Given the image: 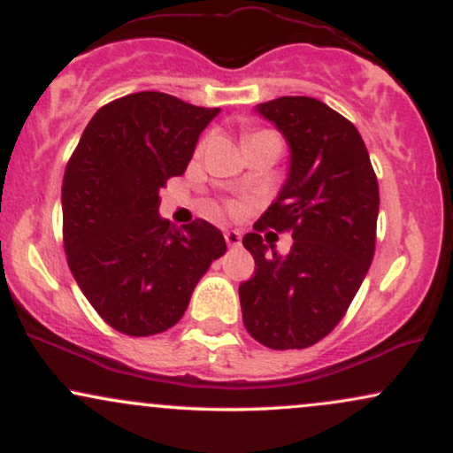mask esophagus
Segmentation results:
<instances>
[{"label":"esophagus","instance_id":"34e87169","mask_svg":"<svg viewBox=\"0 0 453 453\" xmlns=\"http://www.w3.org/2000/svg\"><path fill=\"white\" fill-rule=\"evenodd\" d=\"M226 242L230 244V247H241V234H238L236 230H227Z\"/></svg>","mask_w":453,"mask_h":453}]
</instances>
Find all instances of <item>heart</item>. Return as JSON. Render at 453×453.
<instances>
[{"label":"heart","mask_w":453,"mask_h":453,"mask_svg":"<svg viewBox=\"0 0 453 453\" xmlns=\"http://www.w3.org/2000/svg\"><path fill=\"white\" fill-rule=\"evenodd\" d=\"M259 134H270V132H256L253 136H259ZM253 136H249V138H253Z\"/></svg>","instance_id":"b5f03b06"}]
</instances>
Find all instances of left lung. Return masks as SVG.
Returning <instances> with one entry per match:
<instances>
[{"label":"left lung","mask_w":453,"mask_h":453,"mask_svg":"<svg viewBox=\"0 0 453 453\" xmlns=\"http://www.w3.org/2000/svg\"><path fill=\"white\" fill-rule=\"evenodd\" d=\"M256 111L288 140L289 173L242 238L257 266L238 288L242 321L270 349H304L334 330L371 268L377 176L360 132L324 102L285 96ZM268 226L293 232L288 257L263 241Z\"/></svg>","instance_id":"8db88e82"}]
</instances>
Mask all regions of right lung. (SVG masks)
Here are the masks:
<instances>
[{"label": "right lung", "mask_w": 453, "mask_h": 453, "mask_svg": "<svg viewBox=\"0 0 453 453\" xmlns=\"http://www.w3.org/2000/svg\"><path fill=\"white\" fill-rule=\"evenodd\" d=\"M217 114L168 93H132L93 114L67 161V266L97 315L123 334L173 327L197 280L226 253L212 223L174 227L157 212L159 187L185 173Z\"/></svg>", "instance_id": "add662e5"}]
</instances>
